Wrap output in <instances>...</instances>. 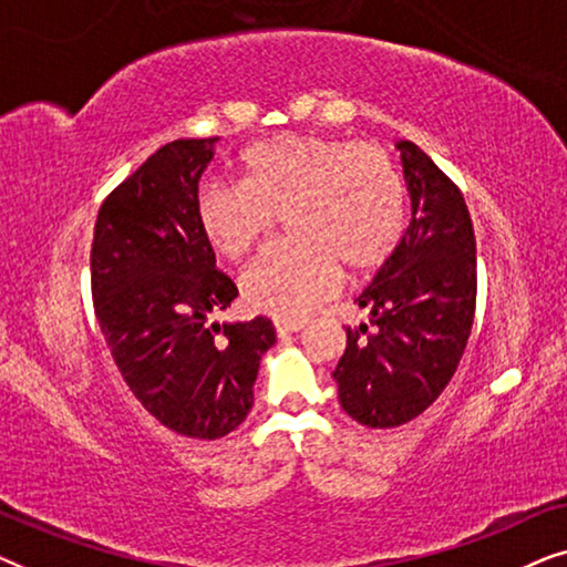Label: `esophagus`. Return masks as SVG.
I'll return each instance as SVG.
<instances>
[{
    "instance_id": "obj_1",
    "label": "esophagus",
    "mask_w": 567,
    "mask_h": 567,
    "mask_svg": "<svg viewBox=\"0 0 567 567\" xmlns=\"http://www.w3.org/2000/svg\"><path fill=\"white\" fill-rule=\"evenodd\" d=\"M274 324H276L278 338H286V336H291V332H299L301 328H305V322H289V320H276Z\"/></svg>"
}]
</instances>
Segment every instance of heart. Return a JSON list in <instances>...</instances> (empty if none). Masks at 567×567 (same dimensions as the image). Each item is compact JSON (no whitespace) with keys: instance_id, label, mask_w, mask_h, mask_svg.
Returning a JSON list of instances; mask_svg holds the SVG:
<instances>
[{"instance_id":"obj_1","label":"heart","mask_w":567,"mask_h":567,"mask_svg":"<svg viewBox=\"0 0 567 567\" xmlns=\"http://www.w3.org/2000/svg\"><path fill=\"white\" fill-rule=\"evenodd\" d=\"M237 173L239 185H200L196 224L221 260L237 262L284 216L289 243L239 278L252 312L305 320L338 291L343 270L363 276L384 266L405 229L408 188L382 146L278 136L239 154Z\"/></svg>"}]
</instances>
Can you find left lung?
Listing matches in <instances>:
<instances>
[{"instance_id": "obj_1", "label": "left lung", "mask_w": 567, "mask_h": 567, "mask_svg": "<svg viewBox=\"0 0 567 567\" xmlns=\"http://www.w3.org/2000/svg\"><path fill=\"white\" fill-rule=\"evenodd\" d=\"M410 224L355 305L332 379L340 408L369 429H394L433 405L467 348L477 297L475 231L462 193L423 150L400 142Z\"/></svg>"}]
</instances>
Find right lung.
<instances>
[{
    "mask_svg": "<svg viewBox=\"0 0 567 567\" xmlns=\"http://www.w3.org/2000/svg\"><path fill=\"white\" fill-rule=\"evenodd\" d=\"M219 138H177L100 206L92 301L123 382L146 413L188 439H221L245 421L268 317L212 322L237 299L196 224L198 181Z\"/></svg>",
    "mask_w": 567,
    "mask_h": 567,
    "instance_id": "add662e5",
    "label": "right lung"
}]
</instances>
